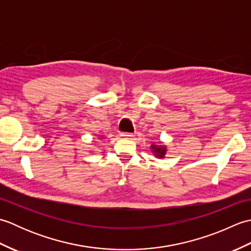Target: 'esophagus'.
<instances>
[{
	"label": "esophagus",
	"instance_id": "1",
	"mask_svg": "<svg viewBox=\"0 0 251 251\" xmlns=\"http://www.w3.org/2000/svg\"><path fill=\"white\" fill-rule=\"evenodd\" d=\"M121 136L123 137V138H132L134 137V135L131 134V132H126V131H123V132H121Z\"/></svg>",
	"mask_w": 251,
	"mask_h": 251
}]
</instances>
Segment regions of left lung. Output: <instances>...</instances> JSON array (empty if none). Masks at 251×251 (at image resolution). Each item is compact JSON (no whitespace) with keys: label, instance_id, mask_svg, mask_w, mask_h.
<instances>
[{"label":"left lung","instance_id":"1","mask_svg":"<svg viewBox=\"0 0 251 251\" xmlns=\"http://www.w3.org/2000/svg\"><path fill=\"white\" fill-rule=\"evenodd\" d=\"M153 151L156 153V155H157L158 157H164L165 153H166V150H165V147L153 146Z\"/></svg>","mask_w":251,"mask_h":251}]
</instances>
